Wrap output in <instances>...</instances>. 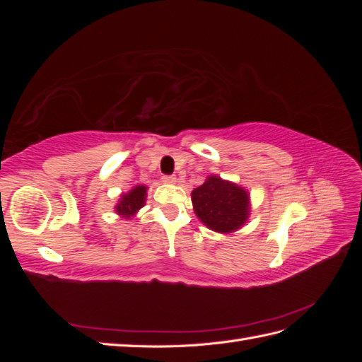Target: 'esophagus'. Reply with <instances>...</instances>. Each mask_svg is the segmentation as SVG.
<instances>
[{
	"label": "esophagus",
	"mask_w": 362,
	"mask_h": 362,
	"mask_svg": "<svg viewBox=\"0 0 362 362\" xmlns=\"http://www.w3.org/2000/svg\"><path fill=\"white\" fill-rule=\"evenodd\" d=\"M163 181L168 182V184H175V182H177V177H175V175H164Z\"/></svg>",
	"instance_id": "esophagus-1"
}]
</instances>
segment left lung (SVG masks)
<instances>
[{"instance_id":"obj_1","label":"left lung","mask_w":362,"mask_h":362,"mask_svg":"<svg viewBox=\"0 0 362 362\" xmlns=\"http://www.w3.org/2000/svg\"><path fill=\"white\" fill-rule=\"evenodd\" d=\"M194 213L217 233H233L242 226L249 214V196L238 185L210 177L192 192Z\"/></svg>"}]
</instances>
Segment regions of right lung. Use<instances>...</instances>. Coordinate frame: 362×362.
<instances>
[{"instance_id": "1", "label": "right lung", "mask_w": 362, "mask_h": 362, "mask_svg": "<svg viewBox=\"0 0 362 362\" xmlns=\"http://www.w3.org/2000/svg\"><path fill=\"white\" fill-rule=\"evenodd\" d=\"M145 185H137L127 194H122V199L117 204L116 211L122 216H133L137 210L145 205Z\"/></svg>"}]
</instances>
